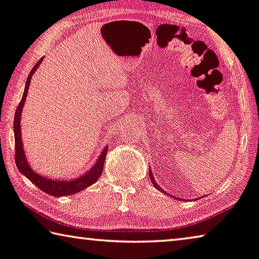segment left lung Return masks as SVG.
I'll return each mask as SVG.
<instances>
[{
	"label": "left lung",
	"mask_w": 259,
	"mask_h": 259,
	"mask_svg": "<svg viewBox=\"0 0 259 259\" xmlns=\"http://www.w3.org/2000/svg\"><path fill=\"white\" fill-rule=\"evenodd\" d=\"M149 175H150V179H151V183L153 184V186L156 187L157 190H159L160 192H164V191L161 190V188L159 187V185H158V184L156 183V181H154V178H153V176H152V172H151V169H150V171H149ZM164 193H166V192H164ZM166 194H167V193H166Z\"/></svg>",
	"instance_id": "obj_1"
}]
</instances>
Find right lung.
I'll list each match as a JSON object with an SVG mask.
<instances>
[{"mask_svg": "<svg viewBox=\"0 0 259 259\" xmlns=\"http://www.w3.org/2000/svg\"><path fill=\"white\" fill-rule=\"evenodd\" d=\"M41 61H43V58H40V59L38 60V63L34 65V67L31 69L30 74L28 76V80H26L22 100L17 107L16 113H15V118H14L15 161H16V165L19 169V172H21L22 175H24L26 178L31 181V183L36 185L39 190L48 193L49 195H52V196H65V195L67 196V195L74 194V193L82 191L86 187L91 186V185L98 181L100 176L102 175L103 165H105L108 148L106 146V148L103 149V151L101 152V154H100V157L98 158V160H96L95 165L90 169V171H87L83 176H81L79 178H75L73 180L48 179L46 177H43L41 175H39V173L34 172L33 169L30 167V165L28 164V160H26L25 158L24 149H23L22 135H21V115H22L23 107H24L25 99L26 96H28L31 78H32L33 73L37 71V68L39 67Z\"/></svg>", "mask_w": 259, "mask_h": 259, "instance_id": "obj_1", "label": "right lung"}]
</instances>
